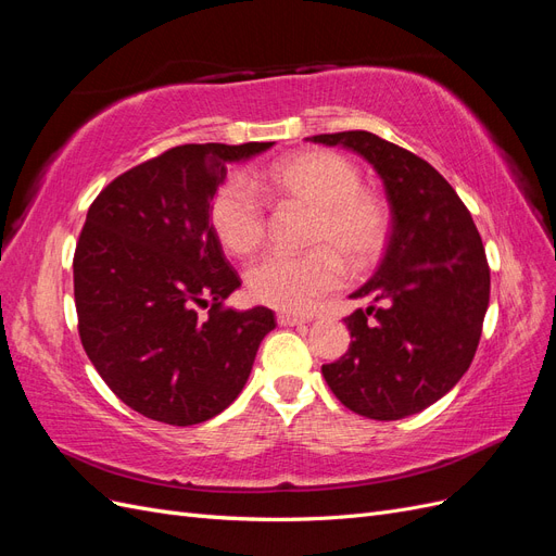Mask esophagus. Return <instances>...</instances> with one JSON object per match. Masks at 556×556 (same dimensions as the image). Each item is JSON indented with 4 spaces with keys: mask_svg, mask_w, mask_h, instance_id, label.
Here are the masks:
<instances>
[{
    "mask_svg": "<svg viewBox=\"0 0 556 556\" xmlns=\"http://www.w3.org/2000/svg\"><path fill=\"white\" fill-rule=\"evenodd\" d=\"M278 325L280 327H299V325H306V317H296L290 313H280L278 315Z\"/></svg>",
    "mask_w": 556,
    "mask_h": 556,
    "instance_id": "obj_1",
    "label": "esophagus"
}]
</instances>
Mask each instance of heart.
<instances>
[{
    "label": "heart",
    "mask_w": 556,
    "mask_h": 556,
    "mask_svg": "<svg viewBox=\"0 0 556 556\" xmlns=\"http://www.w3.org/2000/svg\"><path fill=\"white\" fill-rule=\"evenodd\" d=\"M260 188L280 204L313 211L306 255L271 252L245 274L252 299L278 311L306 313L345 282V264L368 266L390 237V213L376 194L362 190L355 164L329 150H308L278 162ZM211 229L231 255L245 257L266 237V206L243 176L227 178L208 206Z\"/></svg>",
    "instance_id": "1"
}]
</instances>
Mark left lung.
<instances>
[{
  "instance_id": "obj_1",
  "label": "left lung",
  "mask_w": 556,
  "mask_h": 556,
  "mask_svg": "<svg viewBox=\"0 0 556 556\" xmlns=\"http://www.w3.org/2000/svg\"><path fill=\"white\" fill-rule=\"evenodd\" d=\"M374 166L392 211L376 276L350 299L352 343L323 366L329 390L368 419H401L445 396L468 371L490 306V266L464 201L429 162L371 131L317 134Z\"/></svg>"
}]
</instances>
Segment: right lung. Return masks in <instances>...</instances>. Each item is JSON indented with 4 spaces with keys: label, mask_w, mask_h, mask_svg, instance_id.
<instances>
[{
    "label": "right lung",
    "mask_w": 556,
    "mask_h": 556,
    "mask_svg": "<svg viewBox=\"0 0 556 556\" xmlns=\"http://www.w3.org/2000/svg\"><path fill=\"white\" fill-rule=\"evenodd\" d=\"M271 146H176L117 176L88 211L74 255L80 343L111 392L155 422L220 415L276 327L264 306L223 308L241 278L208 220L227 164Z\"/></svg>",
    "instance_id": "right-lung-1"
}]
</instances>
